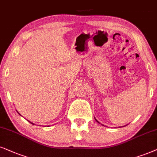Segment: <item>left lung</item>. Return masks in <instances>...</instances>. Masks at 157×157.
<instances>
[{
    "instance_id": "1",
    "label": "left lung",
    "mask_w": 157,
    "mask_h": 157,
    "mask_svg": "<svg viewBox=\"0 0 157 157\" xmlns=\"http://www.w3.org/2000/svg\"><path fill=\"white\" fill-rule=\"evenodd\" d=\"M95 120H96V122H98V123H100V122H98V120H96V118H95ZM103 125H104V124H103Z\"/></svg>"
}]
</instances>
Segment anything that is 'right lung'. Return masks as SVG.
<instances>
[{
  "label": "right lung",
  "mask_w": 157,
  "mask_h": 157,
  "mask_svg": "<svg viewBox=\"0 0 157 157\" xmlns=\"http://www.w3.org/2000/svg\"><path fill=\"white\" fill-rule=\"evenodd\" d=\"M30 122V123H31V124H33V122Z\"/></svg>",
  "instance_id": "add662e5"
}]
</instances>
